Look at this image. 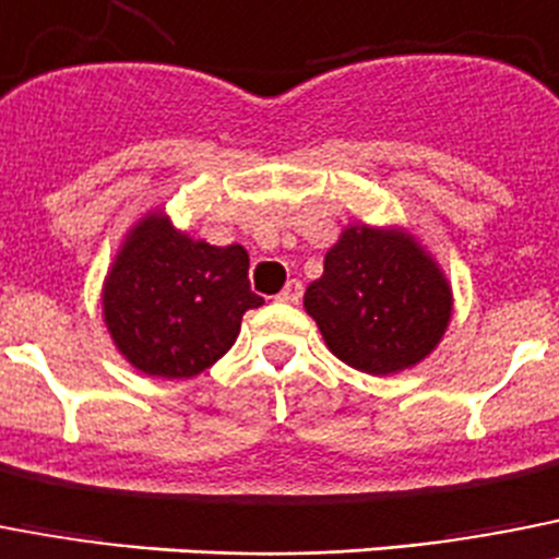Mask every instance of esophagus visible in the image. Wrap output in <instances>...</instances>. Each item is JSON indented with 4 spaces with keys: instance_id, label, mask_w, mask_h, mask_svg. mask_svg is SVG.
Returning a JSON list of instances; mask_svg holds the SVG:
<instances>
[{
    "instance_id": "esophagus-1",
    "label": "esophagus",
    "mask_w": 559,
    "mask_h": 559,
    "mask_svg": "<svg viewBox=\"0 0 559 559\" xmlns=\"http://www.w3.org/2000/svg\"><path fill=\"white\" fill-rule=\"evenodd\" d=\"M300 295H304V284L300 281H286V286L278 293V300L281 304H298Z\"/></svg>"
}]
</instances>
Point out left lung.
Wrapping results in <instances>:
<instances>
[{
    "label": "left lung",
    "instance_id": "obj_1",
    "mask_svg": "<svg viewBox=\"0 0 559 559\" xmlns=\"http://www.w3.org/2000/svg\"><path fill=\"white\" fill-rule=\"evenodd\" d=\"M304 307L334 357L385 377L433 352L450 323L448 278L407 233L357 225L326 252Z\"/></svg>",
    "mask_w": 559,
    "mask_h": 559
}]
</instances>
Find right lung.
I'll return each instance as SVG.
<instances>
[{"mask_svg": "<svg viewBox=\"0 0 559 559\" xmlns=\"http://www.w3.org/2000/svg\"><path fill=\"white\" fill-rule=\"evenodd\" d=\"M247 270L241 245L193 241L163 213L145 216L106 275L104 318L115 346L152 377H197L236 343L247 309L264 304Z\"/></svg>", "mask_w": 559, "mask_h": 559, "instance_id": "1", "label": "right lung"}]
</instances>
